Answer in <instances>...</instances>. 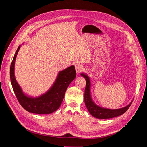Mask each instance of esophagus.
<instances>
[{
  "instance_id": "34e87169",
  "label": "esophagus",
  "mask_w": 147,
  "mask_h": 147,
  "mask_svg": "<svg viewBox=\"0 0 147 147\" xmlns=\"http://www.w3.org/2000/svg\"><path fill=\"white\" fill-rule=\"evenodd\" d=\"M75 70H76L77 73L81 72L83 69V66L82 65V64H79V63L75 64Z\"/></svg>"
}]
</instances>
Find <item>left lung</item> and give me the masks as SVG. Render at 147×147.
<instances>
[{
    "mask_svg": "<svg viewBox=\"0 0 147 147\" xmlns=\"http://www.w3.org/2000/svg\"><path fill=\"white\" fill-rule=\"evenodd\" d=\"M81 75L86 80V87L85 90H84V103H85L86 107L88 110L89 111V112L93 117L99 119L112 118L118 117L119 115L124 113L128 110V109L130 107L132 102H131L128 105L124 107L115 110L102 108L98 105H97L92 100L91 97V83L90 78L88 77V75L85 74H82Z\"/></svg>",
    "mask_w": 147,
    "mask_h": 147,
    "instance_id": "1",
    "label": "left lung"
}]
</instances>
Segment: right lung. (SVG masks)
Wrapping results in <instances>:
<instances>
[{"label": "right lung", "instance_id": "right-lung-1", "mask_svg": "<svg viewBox=\"0 0 147 147\" xmlns=\"http://www.w3.org/2000/svg\"><path fill=\"white\" fill-rule=\"evenodd\" d=\"M21 45L18 48L10 65V75L13 90L20 105L28 112L36 114H50L59 109L70 83L76 77L75 67L72 65L59 72L55 83L45 94L36 98L26 96L17 83L14 74L16 55Z\"/></svg>", "mask_w": 147, "mask_h": 147}]
</instances>
